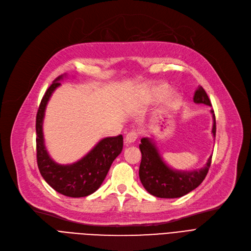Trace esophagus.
<instances>
[{
	"label": "esophagus",
	"mask_w": 251,
	"mask_h": 251,
	"mask_svg": "<svg viewBox=\"0 0 251 251\" xmlns=\"http://www.w3.org/2000/svg\"><path fill=\"white\" fill-rule=\"evenodd\" d=\"M137 137H138L137 132H136V131H133V130H132V131H129V132L127 133V135H126V137H125V140H126L127 143L131 144V143H134V142L136 141Z\"/></svg>",
	"instance_id": "1"
}]
</instances>
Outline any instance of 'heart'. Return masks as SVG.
<instances>
[{
    "mask_svg": "<svg viewBox=\"0 0 251 251\" xmlns=\"http://www.w3.org/2000/svg\"><path fill=\"white\" fill-rule=\"evenodd\" d=\"M168 90H169V86H168V85H161L160 87H157V89H156V91H155V97H156V98L163 97L165 94H167ZM176 98H177V96H176V95H173L172 98H171V100H175Z\"/></svg>",
    "mask_w": 251,
    "mask_h": 251,
    "instance_id": "heart-1",
    "label": "heart"
}]
</instances>
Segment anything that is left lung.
Returning a JSON list of instances; mask_svg holds the SVG:
<instances>
[{"mask_svg": "<svg viewBox=\"0 0 251 251\" xmlns=\"http://www.w3.org/2000/svg\"><path fill=\"white\" fill-rule=\"evenodd\" d=\"M195 103L212 105L202 86H199L193 97ZM212 133L216 137V117L214 110ZM141 151V163L139 167V178L143 187L149 193L161 199H177L189 193L199 187L204 180L212 163L210 155L205 166L200 170L176 171L170 168L162 159L152 138L144 137L139 144Z\"/></svg>", "mask_w": 251, "mask_h": 251, "instance_id": "1", "label": "left lung"}]
</instances>
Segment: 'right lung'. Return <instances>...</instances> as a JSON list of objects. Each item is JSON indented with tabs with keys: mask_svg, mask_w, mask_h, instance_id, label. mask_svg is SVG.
<instances>
[{
	"mask_svg": "<svg viewBox=\"0 0 251 251\" xmlns=\"http://www.w3.org/2000/svg\"><path fill=\"white\" fill-rule=\"evenodd\" d=\"M64 75L57 77L47 89L36 114V159L43 178L57 192L69 197H84L97 191L107 176L112 163L121 153L123 136L105 137L98 142L86 155L70 165L52 161L47 151L43 132L45 111L50 98Z\"/></svg>",
	"mask_w": 251,
	"mask_h": 251,
	"instance_id": "1",
	"label": "right lung"
}]
</instances>
